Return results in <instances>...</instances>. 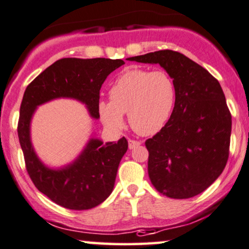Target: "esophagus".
Wrapping results in <instances>:
<instances>
[{"label": "esophagus", "instance_id": "1", "mask_svg": "<svg viewBox=\"0 0 249 249\" xmlns=\"http://www.w3.org/2000/svg\"><path fill=\"white\" fill-rule=\"evenodd\" d=\"M141 144L140 141H137V140H128V148L130 149H134L139 147V145Z\"/></svg>", "mask_w": 249, "mask_h": 249}]
</instances>
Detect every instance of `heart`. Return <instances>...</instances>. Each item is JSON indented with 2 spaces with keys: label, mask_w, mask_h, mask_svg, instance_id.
<instances>
[{
  "label": "heart",
  "mask_w": 249,
  "mask_h": 249,
  "mask_svg": "<svg viewBox=\"0 0 249 249\" xmlns=\"http://www.w3.org/2000/svg\"><path fill=\"white\" fill-rule=\"evenodd\" d=\"M110 101H100L99 115L111 130L124 127L126 114L132 128L141 135L157 133L167 124L177 100V86L166 71L128 69L109 89Z\"/></svg>",
  "instance_id": "heart-1"
}]
</instances>
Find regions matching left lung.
<instances>
[{
  "mask_svg": "<svg viewBox=\"0 0 249 249\" xmlns=\"http://www.w3.org/2000/svg\"><path fill=\"white\" fill-rule=\"evenodd\" d=\"M127 60L159 64L177 86L167 124L145 141L152 185L174 199L197 196L220 177L229 158L231 112L220 83L204 67L172 50Z\"/></svg>",
  "mask_w": 249,
  "mask_h": 249,
  "instance_id": "1",
  "label": "left lung"
}]
</instances>
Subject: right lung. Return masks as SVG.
Wrapping results in <instances>:
<instances>
[{"mask_svg": "<svg viewBox=\"0 0 249 249\" xmlns=\"http://www.w3.org/2000/svg\"><path fill=\"white\" fill-rule=\"evenodd\" d=\"M125 62L121 59L64 58L42 71L27 88L20 106L18 137L26 170L38 191L68 210H90L107 199L114 189L119 161L127 140L104 142L91 139L74 163L60 170L44 166L32 147L31 118L37 106L55 98L84 102L92 117L99 118L101 85L107 76Z\"/></svg>", "mask_w": 249, "mask_h": 249, "instance_id": "1", "label": "right lung"}]
</instances>
